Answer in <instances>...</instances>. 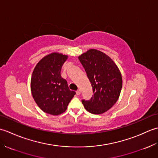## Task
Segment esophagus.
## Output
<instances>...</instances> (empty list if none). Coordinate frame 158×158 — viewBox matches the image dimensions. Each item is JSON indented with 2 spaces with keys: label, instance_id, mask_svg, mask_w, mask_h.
<instances>
[{
  "label": "esophagus",
  "instance_id": "1",
  "mask_svg": "<svg viewBox=\"0 0 158 158\" xmlns=\"http://www.w3.org/2000/svg\"><path fill=\"white\" fill-rule=\"evenodd\" d=\"M76 94H77V95H80V94H81V90H80V89L77 90V91L76 92Z\"/></svg>",
  "mask_w": 158,
  "mask_h": 158
}]
</instances>
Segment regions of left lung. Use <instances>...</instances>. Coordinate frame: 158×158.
Returning <instances> with one entry per match:
<instances>
[{
    "label": "left lung",
    "mask_w": 158,
    "mask_h": 158,
    "mask_svg": "<svg viewBox=\"0 0 158 158\" xmlns=\"http://www.w3.org/2000/svg\"><path fill=\"white\" fill-rule=\"evenodd\" d=\"M91 83L94 95L82 100L85 109L92 114H102L115 105L122 88V77L113 60L106 53L90 49L78 57Z\"/></svg>",
    "instance_id": "left-lung-1"
}]
</instances>
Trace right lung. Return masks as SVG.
Returning <instances> with one entry per match:
<instances>
[{
  "instance_id": "add662e5",
  "label": "right lung",
  "mask_w": 158,
  "mask_h": 158,
  "mask_svg": "<svg viewBox=\"0 0 158 158\" xmlns=\"http://www.w3.org/2000/svg\"><path fill=\"white\" fill-rule=\"evenodd\" d=\"M68 56L53 52L36 64L32 74L31 89L33 98L43 111L58 115L66 111L75 92L69 89L61 77V69Z\"/></svg>"
}]
</instances>
